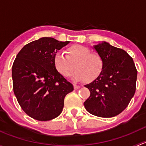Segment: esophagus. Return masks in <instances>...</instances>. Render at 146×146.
Here are the masks:
<instances>
[{"label":"esophagus","instance_id":"obj_1","mask_svg":"<svg viewBox=\"0 0 146 146\" xmlns=\"http://www.w3.org/2000/svg\"><path fill=\"white\" fill-rule=\"evenodd\" d=\"M73 86H74V89L75 90H78V89H79V88H80V85H76V84H74V85H73Z\"/></svg>","mask_w":146,"mask_h":146}]
</instances>
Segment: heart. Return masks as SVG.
I'll list each match as a JSON object with an SVG mask.
<instances>
[{
	"instance_id": "obj_1",
	"label": "heart",
	"mask_w": 146,
	"mask_h": 146,
	"mask_svg": "<svg viewBox=\"0 0 146 146\" xmlns=\"http://www.w3.org/2000/svg\"><path fill=\"white\" fill-rule=\"evenodd\" d=\"M66 53L65 55L58 51L54 58L56 68L64 77H69L75 67L76 71L73 78L78 81L85 80L89 82L96 79L102 71V58L98 54L91 53L88 47L79 44L70 46L67 48Z\"/></svg>"
}]
</instances>
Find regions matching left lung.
I'll return each instance as SVG.
<instances>
[{"label":"left lung","mask_w":146,"mask_h":146,"mask_svg":"<svg viewBox=\"0 0 146 146\" xmlns=\"http://www.w3.org/2000/svg\"><path fill=\"white\" fill-rule=\"evenodd\" d=\"M104 61L99 76L85 85L90 95L84 102L87 111L100 117H113L126 108L136 91L137 70L133 60L121 48L102 42L93 46Z\"/></svg>","instance_id":"8db88e82"}]
</instances>
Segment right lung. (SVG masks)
Wrapping results in <instances>:
<instances>
[{"label": "right lung", "instance_id": "1", "mask_svg": "<svg viewBox=\"0 0 146 146\" xmlns=\"http://www.w3.org/2000/svg\"><path fill=\"white\" fill-rule=\"evenodd\" d=\"M42 37L27 44L12 68L13 91L23 111L38 121H49L62 111L66 95L73 85L54 66L56 53L69 44Z\"/></svg>", "mask_w": 146, "mask_h": 146}]
</instances>
